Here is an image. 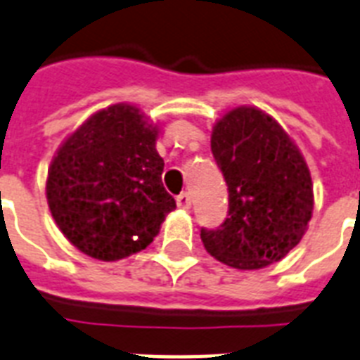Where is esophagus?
I'll use <instances>...</instances> for the list:
<instances>
[{
	"label": "esophagus",
	"mask_w": 360,
	"mask_h": 360,
	"mask_svg": "<svg viewBox=\"0 0 360 360\" xmlns=\"http://www.w3.org/2000/svg\"><path fill=\"white\" fill-rule=\"evenodd\" d=\"M175 201H177V207L179 209H190V205H192V200H190V195L186 194V192H181L177 198H175Z\"/></svg>",
	"instance_id": "esophagus-1"
}]
</instances>
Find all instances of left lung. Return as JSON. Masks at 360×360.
Returning <instances> with one entry per match:
<instances>
[{
	"instance_id": "left-lung-1",
	"label": "left lung",
	"mask_w": 360,
	"mask_h": 360,
	"mask_svg": "<svg viewBox=\"0 0 360 360\" xmlns=\"http://www.w3.org/2000/svg\"><path fill=\"white\" fill-rule=\"evenodd\" d=\"M210 150L229 190L218 229H201L210 255L236 270H259L300 244L314 207L311 172L270 114L236 107L212 127Z\"/></svg>"
}]
</instances>
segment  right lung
I'll return each mask as SVG.
<instances>
[{
    "label": "right lung",
    "mask_w": 360,
    "mask_h": 360,
    "mask_svg": "<svg viewBox=\"0 0 360 360\" xmlns=\"http://www.w3.org/2000/svg\"><path fill=\"white\" fill-rule=\"evenodd\" d=\"M159 129L134 105L92 114L55 153L46 198L55 224L84 255L118 261L146 250L175 200L162 186Z\"/></svg>",
    "instance_id": "1"
}]
</instances>
